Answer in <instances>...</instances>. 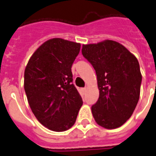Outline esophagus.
I'll return each mask as SVG.
<instances>
[{
    "instance_id": "esophagus-1",
    "label": "esophagus",
    "mask_w": 156,
    "mask_h": 156,
    "mask_svg": "<svg viewBox=\"0 0 156 156\" xmlns=\"http://www.w3.org/2000/svg\"><path fill=\"white\" fill-rule=\"evenodd\" d=\"M87 87H85V88H83V89H82V92H83V93L84 94H86V92H87Z\"/></svg>"
}]
</instances>
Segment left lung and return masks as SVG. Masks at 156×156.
I'll list each match as a JSON object with an SVG mask.
<instances>
[{
  "mask_svg": "<svg viewBox=\"0 0 156 156\" xmlns=\"http://www.w3.org/2000/svg\"><path fill=\"white\" fill-rule=\"evenodd\" d=\"M82 54L97 75L99 98L91 107L96 122L107 129L119 127L130 119L140 98L142 75L137 58L111 40L83 45Z\"/></svg>",
  "mask_w": 156,
  "mask_h": 156,
  "instance_id": "obj_1",
  "label": "left lung"
}]
</instances>
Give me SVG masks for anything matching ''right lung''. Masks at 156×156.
I'll return each mask as SVG.
<instances>
[{
  "label": "right lung",
  "mask_w": 156,
  "mask_h": 156,
  "mask_svg": "<svg viewBox=\"0 0 156 156\" xmlns=\"http://www.w3.org/2000/svg\"><path fill=\"white\" fill-rule=\"evenodd\" d=\"M80 48L79 43L50 39L34 52L25 68L24 87L30 108L51 131L70 128L82 107L71 72Z\"/></svg>",
  "instance_id": "add662e5"
}]
</instances>
